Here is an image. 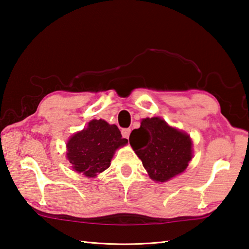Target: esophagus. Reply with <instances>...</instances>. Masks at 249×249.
<instances>
[{"instance_id": "1", "label": "esophagus", "mask_w": 249, "mask_h": 249, "mask_svg": "<svg viewBox=\"0 0 249 249\" xmlns=\"http://www.w3.org/2000/svg\"><path fill=\"white\" fill-rule=\"evenodd\" d=\"M130 134H131V130L130 129H123L122 130V135L124 138H129L130 137Z\"/></svg>"}]
</instances>
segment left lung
I'll return each mask as SVG.
<instances>
[{
    "label": "left lung",
    "mask_w": 249,
    "mask_h": 249,
    "mask_svg": "<svg viewBox=\"0 0 249 249\" xmlns=\"http://www.w3.org/2000/svg\"><path fill=\"white\" fill-rule=\"evenodd\" d=\"M130 144L143 167L156 182H166L182 173L192 159V141L188 134L168 125L160 117L142 119L130 135Z\"/></svg>",
    "instance_id": "1"
}]
</instances>
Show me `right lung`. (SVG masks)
I'll list each match as a JSON object with an SVG mask.
<instances>
[{
	"label": "right lung",
	"instance_id": "right-lung-1",
	"mask_svg": "<svg viewBox=\"0 0 249 249\" xmlns=\"http://www.w3.org/2000/svg\"><path fill=\"white\" fill-rule=\"evenodd\" d=\"M127 143L115 124L103 119L89 122L86 129L71 137L66 144L71 168L87 178H94L110 166L115 150Z\"/></svg>",
	"mask_w": 249,
	"mask_h": 249
}]
</instances>
